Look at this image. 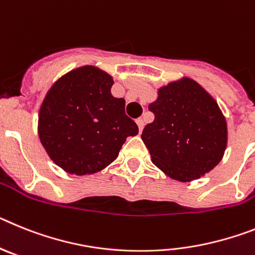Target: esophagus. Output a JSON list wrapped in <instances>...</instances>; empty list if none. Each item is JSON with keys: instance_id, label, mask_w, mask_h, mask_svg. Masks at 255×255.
<instances>
[{"instance_id": "1", "label": "esophagus", "mask_w": 255, "mask_h": 255, "mask_svg": "<svg viewBox=\"0 0 255 255\" xmlns=\"http://www.w3.org/2000/svg\"><path fill=\"white\" fill-rule=\"evenodd\" d=\"M136 123H137V126H138V130H142V128H143V126H145V123H143V119L142 118H138V119H136Z\"/></svg>"}]
</instances>
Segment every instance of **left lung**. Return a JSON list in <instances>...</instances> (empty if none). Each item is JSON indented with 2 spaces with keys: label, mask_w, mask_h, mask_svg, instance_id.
I'll return each mask as SVG.
<instances>
[{
  "label": "left lung",
  "mask_w": 255,
  "mask_h": 255,
  "mask_svg": "<svg viewBox=\"0 0 255 255\" xmlns=\"http://www.w3.org/2000/svg\"><path fill=\"white\" fill-rule=\"evenodd\" d=\"M155 118L141 138L151 160L180 182L198 180L213 169L227 147V123L213 97L183 77L158 90L149 105Z\"/></svg>",
  "instance_id": "1"
}]
</instances>
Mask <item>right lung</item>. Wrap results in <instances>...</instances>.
Wrapping results in <instances>:
<instances>
[{"instance_id": "add662e5", "label": "right lung", "mask_w": 255, "mask_h": 255, "mask_svg": "<svg viewBox=\"0 0 255 255\" xmlns=\"http://www.w3.org/2000/svg\"><path fill=\"white\" fill-rule=\"evenodd\" d=\"M113 77L96 66L70 70L46 94L38 136L55 164L70 174L96 173L117 159L138 127L125 113V99L110 90Z\"/></svg>"}]
</instances>
